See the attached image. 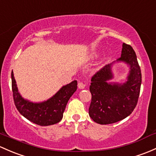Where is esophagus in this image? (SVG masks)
<instances>
[{"mask_svg": "<svg viewBox=\"0 0 156 156\" xmlns=\"http://www.w3.org/2000/svg\"><path fill=\"white\" fill-rule=\"evenodd\" d=\"M78 87L79 89H83L85 87V84L82 82H79L78 83Z\"/></svg>", "mask_w": 156, "mask_h": 156, "instance_id": "34e87169", "label": "esophagus"}]
</instances>
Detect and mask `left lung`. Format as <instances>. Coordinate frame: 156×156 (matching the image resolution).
I'll return each mask as SVG.
<instances>
[{"label":"left lung","instance_id":"8db88e82","mask_svg":"<svg viewBox=\"0 0 156 156\" xmlns=\"http://www.w3.org/2000/svg\"><path fill=\"white\" fill-rule=\"evenodd\" d=\"M117 61L130 65L128 81L123 84L108 83L113 77L111 65H106L91 78L92 94L89 115L94 122L107 125L120 121L130 115L135 108L140 95L141 71L134 49L122 44V54Z\"/></svg>","mask_w":156,"mask_h":156}]
</instances>
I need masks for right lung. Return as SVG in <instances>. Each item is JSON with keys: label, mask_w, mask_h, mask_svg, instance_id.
Masks as SVG:
<instances>
[{"label": "right lung", "mask_w": 156, "mask_h": 156, "mask_svg": "<svg viewBox=\"0 0 156 156\" xmlns=\"http://www.w3.org/2000/svg\"><path fill=\"white\" fill-rule=\"evenodd\" d=\"M11 78L13 100L17 110L30 122L42 126L53 125L61 120L67 102L76 91L78 84L77 81H74L63 87L53 97L46 101L32 103L20 96L12 72Z\"/></svg>", "instance_id": "obj_1"}]
</instances>
